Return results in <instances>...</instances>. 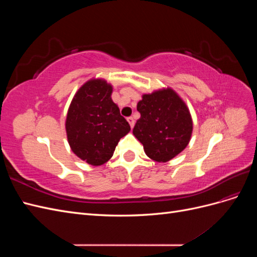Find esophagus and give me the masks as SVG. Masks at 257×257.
<instances>
[{"mask_svg": "<svg viewBox=\"0 0 257 257\" xmlns=\"http://www.w3.org/2000/svg\"><path fill=\"white\" fill-rule=\"evenodd\" d=\"M127 122L130 123V126H131V128H133V127H134V124H135L134 119L132 118V116H130V118H127Z\"/></svg>", "mask_w": 257, "mask_h": 257, "instance_id": "1", "label": "esophagus"}]
</instances>
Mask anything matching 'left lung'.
Masks as SVG:
<instances>
[{"label": "left lung", "instance_id": "obj_1", "mask_svg": "<svg viewBox=\"0 0 257 257\" xmlns=\"http://www.w3.org/2000/svg\"><path fill=\"white\" fill-rule=\"evenodd\" d=\"M141 113L133 134L146 154L157 162H167L188 146L193 122L188 107L172 89L143 95L137 104Z\"/></svg>", "mask_w": 257, "mask_h": 257}]
</instances>
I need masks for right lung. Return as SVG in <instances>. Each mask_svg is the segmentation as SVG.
Returning <instances> with one entry per match:
<instances>
[{
    "instance_id": "obj_1",
    "label": "right lung",
    "mask_w": 257,
    "mask_h": 257,
    "mask_svg": "<svg viewBox=\"0 0 257 257\" xmlns=\"http://www.w3.org/2000/svg\"><path fill=\"white\" fill-rule=\"evenodd\" d=\"M105 80L85 82L77 91L66 116V134L73 152L93 166L109 160L120 139L131 131L111 99Z\"/></svg>"
}]
</instances>
